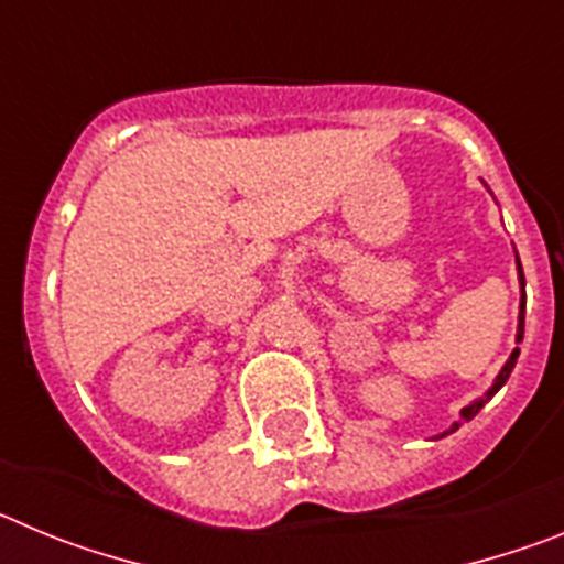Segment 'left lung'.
I'll return each mask as SVG.
<instances>
[{"label": "left lung", "mask_w": 564, "mask_h": 564, "mask_svg": "<svg viewBox=\"0 0 564 564\" xmlns=\"http://www.w3.org/2000/svg\"><path fill=\"white\" fill-rule=\"evenodd\" d=\"M514 253H517V251H514ZM517 273H520V288H522V291H520V293H522V296H520V318H517V341H522V330H525V276H522L520 257H517ZM517 356H520V347H514V352H511V356H508V361L502 364V370L497 372L495 383H491V387H488V390L482 392L480 398H475V401L468 403V406H463V410H460V421H455V423H452V426H449V430H443L441 435H435V441H441V437L452 435V432H455L463 421H471V417H475L477 412H480L482 406H486V403L491 401V398H495L497 392L502 390V383L508 381V376H511V370H514Z\"/></svg>", "instance_id": "left-lung-1"}]
</instances>
